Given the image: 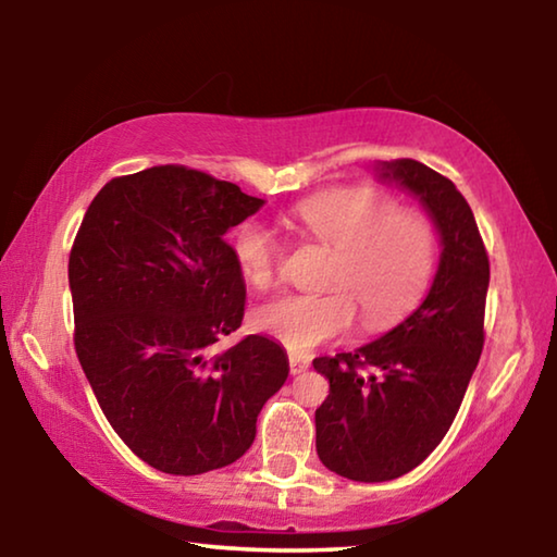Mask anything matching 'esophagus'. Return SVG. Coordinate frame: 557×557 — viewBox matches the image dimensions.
I'll use <instances>...</instances> for the list:
<instances>
[{
	"instance_id": "esophagus-1",
	"label": "esophagus",
	"mask_w": 557,
	"mask_h": 557,
	"mask_svg": "<svg viewBox=\"0 0 557 557\" xmlns=\"http://www.w3.org/2000/svg\"><path fill=\"white\" fill-rule=\"evenodd\" d=\"M309 369V358L305 356H297V354H289V373L292 375H299Z\"/></svg>"
}]
</instances>
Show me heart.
<instances>
[{"label":"heart","mask_w":557,"mask_h":557,"mask_svg":"<svg viewBox=\"0 0 557 557\" xmlns=\"http://www.w3.org/2000/svg\"><path fill=\"white\" fill-rule=\"evenodd\" d=\"M307 238L334 250L326 295H285L256 312V326L287 346L309 354L344 336L356 322L383 332L408 317L425 297L437 270V225L425 211L395 206L371 186H336L292 209ZM233 258L245 282L270 287L280 275L282 248L270 228L248 221L233 235Z\"/></svg>","instance_id":"1"}]
</instances>
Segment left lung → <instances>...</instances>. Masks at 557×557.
<instances>
[{"mask_svg":"<svg viewBox=\"0 0 557 557\" xmlns=\"http://www.w3.org/2000/svg\"><path fill=\"white\" fill-rule=\"evenodd\" d=\"M375 169L425 206L442 256L425 301L405 322L351 354L314 358L329 379L314 412L317 455L366 484L408 474L447 435L484 348L488 289L484 240L457 186L414 159Z\"/></svg>","mask_w":557,"mask_h":557,"instance_id":"left-lung-1","label":"left lung"}]
</instances>
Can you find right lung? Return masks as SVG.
Masks as SVG:
<instances>
[{"mask_svg": "<svg viewBox=\"0 0 557 557\" xmlns=\"http://www.w3.org/2000/svg\"><path fill=\"white\" fill-rule=\"evenodd\" d=\"M265 203L196 169L110 178L69 258L75 354L120 440L149 467L194 476L233 465L287 381V354L243 322L245 282L223 235Z\"/></svg>", "mask_w": 557, "mask_h": 557, "instance_id": "add662e5", "label": "right lung"}]
</instances>
